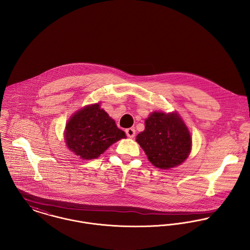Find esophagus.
<instances>
[{
    "label": "esophagus",
    "mask_w": 250,
    "mask_h": 250,
    "mask_svg": "<svg viewBox=\"0 0 250 250\" xmlns=\"http://www.w3.org/2000/svg\"><path fill=\"white\" fill-rule=\"evenodd\" d=\"M125 133H126V135H127V137H129V138H133L134 136H135V129L133 128V127H129V128H127V129H125Z\"/></svg>",
    "instance_id": "obj_1"
}]
</instances>
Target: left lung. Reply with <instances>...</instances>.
I'll list each match as a JSON object with an SVG mask.
<instances>
[{"label":"left lung","instance_id":"1","mask_svg":"<svg viewBox=\"0 0 250 250\" xmlns=\"http://www.w3.org/2000/svg\"><path fill=\"white\" fill-rule=\"evenodd\" d=\"M136 141L153 166L162 169L182 164L192 149L188 127L177 113L153 112Z\"/></svg>","mask_w":250,"mask_h":250}]
</instances>
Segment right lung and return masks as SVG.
<instances>
[{
    "label": "right lung",
    "instance_id": "right-lung-1",
    "mask_svg": "<svg viewBox=\"0 0 250 250\" xmlns=\"http://www.w3.org/2000/svg\"><path fill=\"white\" fill-rule=\"evenodd\" d=\"M64 135L68 148L83 160L98 158L114 143L126 138L100 104L76 112L68 121Z\"/></svg>",
    "mask_w": 250,
    "mask_h": 250
}]
</instances>
